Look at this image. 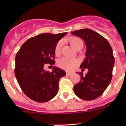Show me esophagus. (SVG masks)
Returning a JSON list of instances; mask_svg holds the SVG:
<instances>
[{"label": "esophagus", "instance_id": "esophagus-1", "mask_svg": "<svg viewBox=\"0 0 126 126\" xmlns=\"http://www.w3.org/2000/svg\"><path fill=\"white\" fill-rule=\"evenodd\" d=\"M73 74V72H66V75L67 76H71V75Z\"/></svg>", "mask_w": 126, "mask_h": 126}]
</instances>
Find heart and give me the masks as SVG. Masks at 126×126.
I'll return each mask as SVG.
<instances>
[{
  "label": "heart",
  "instance_id": "1",
  "mask_svg": "<svg viewBox=\"0 0 126 126\" xmlns=\"http://www.w3.org/2000/svg\"><path fill=\"white\" fill-rule=\"evenodd\" d=\"M71 45L74 47L76 49L79 47L80 44H83V42L80 39L77 37H73L69 39ZM62 45H63V41L62 40L59 41L57 43L55 47V54L56 55H59L62 49ZM58 64L60 68L66 70L71 71L73 70L76 67L77 64V61L75 59H71V58H67V57H63L58 60Z\"/></svg>",
  "mask_w": 126,
  "mask_h": 126
}]
</instances>
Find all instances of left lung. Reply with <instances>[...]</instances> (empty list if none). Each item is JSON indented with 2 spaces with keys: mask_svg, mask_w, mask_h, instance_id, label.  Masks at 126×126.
Returning a JSON list of instances; mask_svg holds the SVG:
<instances>
[{
  "mask_svg": "<svg viewBox=\"0 0 126 126\" xmlns=\"http://www.w3.org/2000/svg\"><path fill=\"white\" fill-rule=\"evenodd\" d=\"M71 34L85 43L86 58L80 68L88 69L85 76L83 72H77L81 79L74 85V91L82 99L94 100L102 94L111 82L115 64L112 48L105 38L91 29H80Z\"/></svg>",
  "mask_w": 126,
  "mask_h": 126,
  "instance_id": "obj_1",
  "label": "left lung"
}]
</instances>
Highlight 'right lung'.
<instances>
[{"label":"right lung","instance_id":"obj_1","mask_svg":"<svg viewBox=\"0 0 126 126\" xmlns=\"http://www.w3.org/2000/svg\"><path fill=\"white\" fill-rule=\"evenodd\" d=\"M67 33L39 34L27 40L17 52L15 76L22 91L33 101L47 102L58 93V82L65 71L54 66L50 72L44 66L55 63V46Z\"/></svg>","mask_w":126,"mask_h":126}]
</instances>
